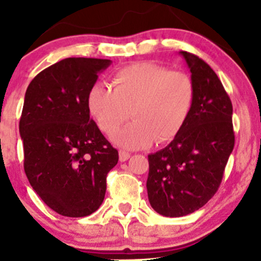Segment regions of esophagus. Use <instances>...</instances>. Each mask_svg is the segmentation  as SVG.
I'll return each instance as SVG.
<instances>
[{
	"mask_svg": "<svg viewBox=\"0 0 261 261\" xmlns=\"http://www.w3.org/2000/svg\"><path fill=\"white\" fill-rule=\"evenodd\" d=\"M130 153L128 152H125V151H120L119 152V160H120V162H125L127 161L128 158H130Z\"/></svg>",
	"mask_w": 261,
	"mask_h": 261,
	"instance_id": "34e87169",
	"label": "esophagus"
}]
</instances>
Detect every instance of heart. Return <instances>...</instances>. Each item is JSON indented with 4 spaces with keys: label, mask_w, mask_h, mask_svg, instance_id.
Instances as JSON below:
<instances>
[{
    "label": "heart",
    "mask_w": 261,
    "mask_h": 261,
    "mask_svg": "<svg viewBox=\"0 0 261 261\" xmlns=\"http://www.w3.org/2000/svg\"><path fill=\"white\" fill-rule=\"evenodd\" d=\"M112 87L92 86L87 108L97 126L112 136L133 116L134 121L114 137L125 149L163 143L180 133L193 112L195 83L188 73L169 71L154 62L124 66L112 77Z\"/></svg>",
    "instance_id": "obj_1"
}]
</instances>
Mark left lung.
<instances>
[{
	"label": "left lung",
	"instance_id": "1",
	"mask_svg": "<svg viewBox=\"0 0 261 261\" xmlns=\"http://www.w3.org/2000/svg\"><path fill=\"white\" fill-rule=\"evenodd\" d=\"M195 83L193 112L167 147L148 155L147 194L155 212L181 217L216 194L234 147L232 101L215 71L180 51Z\"/></svg>",
	"mask_w": 261,
	"mask_h": 261
}]
</instances>
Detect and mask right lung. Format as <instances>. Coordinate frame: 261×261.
Here are the masks:
<instances>
[{"label":"right lung","mask_w":261,"mask_h":261,"mask_svg":"<svg viewBox=\"0 0 261 261\" xmlns=\"http://www.w3.org/2000/svg\"><path fill=\"white\" fill-rule=\"evenodd\" d=\"M110 60L68 58L45 68L27 88L19 134L24 172L35 193L66 217L99 208L119 153L89 116L87 94Z\"/></svg>","instance_id":"obj_1"}]
</instances>
